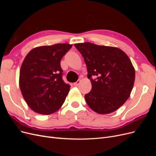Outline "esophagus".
<instances>
[{"label":"esophagus","instance_id":"1","mask_svg":"<svg viewBox=\"0 0 156 156\" xmlns=\"http://www.w3.org/2000/svg\"><path fill=\"white\" fill-rule=\"evenodd\" d=\"M80 83H81V80H80V79H78L77 80V81H76V82H75V83H74V86H78L79 85V84H80Z\"/></svg>","mask_w":156,"mask_h":156}]
</instances>
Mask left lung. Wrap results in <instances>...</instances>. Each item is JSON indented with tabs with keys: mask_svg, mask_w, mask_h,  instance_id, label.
<instances>
[{
	"mask_svg": "<svg viewBox=\"0 0 156 156\" xmlns=\"http://www.w3.org/2000/svg\"><path fill=\"white\" fill-rule=\"evenodd\" d=\"M74 45L83 56L92 83L90 92L84 96L88 105L99 114L116 111L129 98L134 84L130 59L117 48L90 42Z\"/></svg>",
	"mask_w": 156,
	"mask_h": 156,
	"instance_id": "8db88e82",
	"label": "left lung"
}]
</instances>
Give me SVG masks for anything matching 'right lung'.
I'll list each match as a JSON object with an SVG mask.
<instances>
[{"label":"right lung","instance_id":"add662e5","mask_svg":"<svg viewBox=\"0 0 156 156\" xmlns=\"http://www.w3.org/2000/svg\"><path fill=\"white\" fill-rule=\"evenodd\" d=\"M72 47L68 44L38 47L23 60L20 87L27 105L35 112L51 115L64 103L70 85L62 79L60 60Z\"/></svg>","mask_w":156,"mask_h":156}]
</instances>
